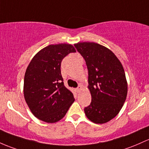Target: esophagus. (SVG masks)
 I'll list each match as a JSON object with an SVG mask.
<instances>
[{
	"instance_id": "esophagus-1",
	"label": "esophagus",
	"mask_w": 149,
	"mask_h": 149,
	"mask_svg": "<svg viewBox=\"0 0 149 149\" xmlns=\"http://www.w3.org/2000/svg\"><path fill=\"white\" fill-rule=\"evenodd\" d=\"M81 90H82V86H81V85H79V86H78V87L76 88V91H77L78 93H79Z\"/></svg>"
}]
</instances>
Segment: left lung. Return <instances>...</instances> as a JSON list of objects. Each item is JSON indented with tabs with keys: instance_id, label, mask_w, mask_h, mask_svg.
I'll return each mask as SVG.
<instances>
[{
	"instance_id": "left-lung-1",
	"label": "left lung",
	"mask_w": 149,
	"mask_h": 149,
	"mask_svg": "<svg viewBox=\"0 0 149 149\" xmlns=\"http://www.w3.org/2000/svg\"><path fill=\"white\" fill-rule=\"evenodd\" d=\"M74 46L88 70V88L92 100L84 109L85 114L94 123H106L117 115L127 98L125 70L115 54L104 46L86 42Z\"/></svg>"
}]
</instances>
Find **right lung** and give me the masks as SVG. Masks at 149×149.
<instances>
[{
	"mask_svg": "<svg viewBox=\"0 0 149 149\" xmlns=\"http://www.w3.org/2000/svg\"><path fill=\"white\" fill-rule=\"evenodd\" d=\"M76 52L69 44L50 45L37 52L29 63L24 78V97L39 120L55 123L74 102L73 93L63 84L61 63L68 54Z\"/></svg>",
	"mask_w": 149,
	"mask_h": 149,
	"instance_id": "1",
	"label": "right lung"
}]
</instances>
